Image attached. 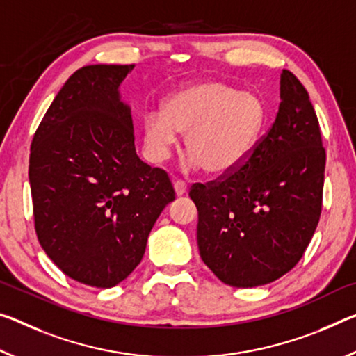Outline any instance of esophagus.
I'll use <instances>...</instances> for the list:
<instances>
[{"label": "esophagus", "instance_id": "34e87169", "mask_svg": "<svg viewBox=\"0 0 356 356\" xmlns=\"http://www.w3.org/2000/svg\"><path fill=\"white\" fill-rule=\"evenodd\" d=\"M172 185H174V191H176L177 196H182L187 193V184L182 182V180H176Z\"/></svg>", "mask_w": 356, "mask_h": 356}]
</instances>
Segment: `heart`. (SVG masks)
<instances>
[{
    "instance_id": "1",
    "label": "heart",
    "mask_w": 356,
    "mask_h": 356,
    "mask_svg": "<svg viewBox=\"0 0 356 356\" xmlns=\"http://www.w3.org/2000/svg\"><path fill=\"white\" fill-rule=\"evenodd\" d=\"M266 106L255 93L227 82L202 81L177 90L163 112L144 118V144L152 161H165L187 133L188 169L204 166L211 176L233 174L249 160L266 125Z\"/></svg>"
}]
</instances>
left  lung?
I'll list each match as a JSON object with an SVG mask.
<instances>
[{
	"label": "left lung",
	"mask_w": 356,
	"mask_h": 356,
	"mask_svg": "<svg viewBox=\"0 0 356 356\" xmlns=\"http://www.w3.org/2000/svg\"><path fill=\"white\" fill-rule=\"evenodd\" d=\"M269 131L238 171L191 185L201 259L223 284L252 289L296 266L317 228L326 154L307 90L280 74Z\"/></svg>",
	"instance_id": "8db88e82"
}]
</instances>
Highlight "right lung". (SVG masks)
Wrapping results in <instances>:
<instances>
[{
    "mask_svg": "<svg viewBox=\"0 0 356 356\" xmlns=\"http://www.w3.org/2000/svg\"><path fill=\"white\" fill-rule=\"evenodd\" d=\"M134 65H90L56 95L31 143L39 244L67 277L111 289L144 257L150 229L176 200L166 171L136 155L118 87Z\"/></svg>",
    "mask_w": 356,
    "mask_h": 356,
    "instance_id": "obj_1",
    "label": "right lung"
}]
</instances>
